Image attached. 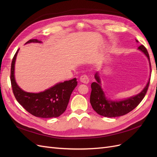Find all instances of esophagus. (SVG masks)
Segmentation results:
<instances>
[{"mask_svg": "<svg viewBox=\"0 0 157 157\" xmlns=\"http://www.w3.org/2000/svg\"><path fill=\"white\" fill-rule=\"evenodd\" d=\"M80 82L84 83V84H88L89 82V78L88 77V76L86 75H82L80 77Z\"/></svg>", "mask_w": 157, "mask_h": 157, "instance_id": "obj_1", "label": "esophagus"}]
</instances>
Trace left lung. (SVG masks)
<instances>
[{
  "label": "left lung",
  "mask_w": 157,
  "mask_h": 157,
  "mask_svg": "<svg viewBox=\"0 0 157 157\" xmlns=\"http://www.w3.org/2000/svg\"><path fill=\"white\" fill-rule=\"evenodd\" d=\"M136 40L138 42L137 40ZM137 49L143 52L148 59L150 72L151 73V66L148 52L143 45L139 46ZM94 77L96 81L92 82L91 84L92 92L90 94V101L95 111L99 115L106 117H117L124 115L135 109L145 97L150 82L149 77L148 82L144 89L135 96L122 99L120 100H111L107 98L105 92L101 88V80L99 72L96 73Z\"/></svg>",
  "instance_id": "1"
}]
</instances>
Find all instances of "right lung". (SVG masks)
Segmentation results:
<instances>
[{
	"label": "right lung",
	"mask_w": 157,
	"mask_h": 157,
	"mask_svg": "<svg viewBox=\"0 0 157 157\" xmlns=\"http://www.w3.org/2000/svg\"><path fill=\"white\" fill-rule=\"evenodd\" d=\"M42 43L37 39H31L28 43ZM18 49L12 61L10 80L13 93L18 103L31 115L40 118L59 117L67 109L71 95L77 86V78L57 83L39 93L27 92L18 86L15 78V63Z\"/></svg>",
	"instance_id": "obj_1"
}]
</instances>
